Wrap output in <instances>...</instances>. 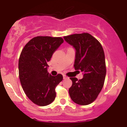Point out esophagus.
<instances>
[{
	"label": "esophagus",
	"mask_w": 127,
	"mask_h": 127,
	"mask_svg": "<svg viewBox=\"0 0 127 127\" xmlns=\"http://www.w3.org/2000/svg\"><path fill=\"white\" fill-rule=\"evenodd\" d=\"M63 79H68V77H66V75H63Z\"/></svg>",
	"instance_id": "obj_1"
}]
</instances>
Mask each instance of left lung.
Wrapping results in <instances>:
<instances>
[{"mask_svg": "<svg viewBox=\"0 0 127 127\" xmlns=\"http://www.w3.org/2000/svg\"><path fill=\"white\" fill-rule=\"evenodd\" d=\"M64 40L75 50L74 68L83 73L72 82L69 93L72 100L80 105L94 101L103 88L106 74L105 56L101 43L88 33L75 34L64 37Z\"/></svg>", "mask_w": 127, "mask_h": 127, "instance_id": "left-lung-1", "label": "left lung"}]
</instances>
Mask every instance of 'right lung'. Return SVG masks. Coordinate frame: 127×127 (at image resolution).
I'll use <instances>...</instances> for the list:
<instances>
[{"label": "right lung", "mask_w": 127, "mask_h": 127, "mask_svg": "<svg viewBox=\"0 0 127 127\" xmlns=\"http://www.w3.org/2000/svg\"><path fill=\"white\" fill-rule=\"evenodd\" d=\"M63 42L61 37H35L21 52L18 62L20 82L25 94L35 104L47 106L55 99V87L63 75L49 74L47 63Z\"/></svg>", "instance_id": "1"}]
</instances>
